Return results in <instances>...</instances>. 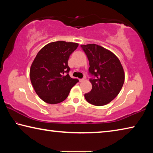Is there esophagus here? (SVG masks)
<instances>
[{"instance_id":"esophagus-1","label":"esophagus","mask_w":153,"mask_h":153,"mask_svg":"<svg viewBox=\"0 0 153 153\" xmlns=\"http://www.w3.org/2000/svg\"><path fill=\"white\" fill-rule=\"evenodd\" d=\"M84 79H79V82H83V81H84Z\"/></svg>"}]
</instances>
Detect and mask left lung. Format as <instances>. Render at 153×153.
<instances>
[{
	"mask_svg": "<svg viewBox=\"0 0 153 153\" xmlns=\"http://www.w3.org/2000/svg\"><path fill=\"white\" fill-rule=\"evenodd\" d=\"M89 61L91 91L84 94L90 104L103 106L109 103L121 91L125 74L119 59L112 52L95 44L81 45Z\"/></svg>",
	"mask_w": 153,
	"mask_h": 153,
	"instance_id": "1",
	"label": "left lung"
}]
</instances>
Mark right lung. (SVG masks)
Masks as SVG:
<instances>
[{"mask_svg":"<svg viewBox=\"0 0 153 153\" xmlns=\"http://www.w3.org/2000/svg\"><path fill=\"white\" fill-rule=\"evenodd\" d=\"M78 45L56 41L45 45L38 53L31 65L30 77L33 89L43 101L48 104L63 102L79 82L69 76L68 66L69 56Z\"/></svg>","mask_w":153,"mask_h":153,"instance_id":"add662e5","label":"right lung"}]
</instances>
